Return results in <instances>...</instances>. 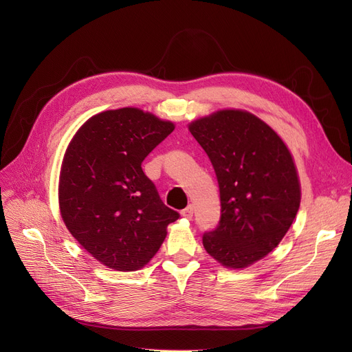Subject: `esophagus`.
<instances>
[{
	"instance_id": "esophagus-1",
	"label": "esophagus",
	"mask_w": 352,
	"mask_h": 352,
	"mask_svg": "<svg viewBox=\"0 0 352 352\" xmlns=\"http://www.w3.org/2000/svg\"><path fill=\"white\" fill-rule=\"evenodd\" d=\"M181 214H182V217H186V218L191 219V218H192V214H194V208H192V206H188L186 210H182V211H181Z\"/></svg>"
}]
</instances>
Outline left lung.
Returning <instances> with one entry per match:
<instances>
[{"label":"left lung","instance_id":"obj_1","mask_svg":"<svg viewBox=\"0 0 352 352\" xmlns=\"http://www.w3.org/2000/svg\"><path fill=\"white\" fill-rule=\"evenodd\" d=\"M214 166L221 199L218 227L206 232V251L226 268L263 260L294 223L301 184L283 138L245 109H219L188 124Z\"/></svg>","mask_w":352,"mask_h":352}]
</instances>
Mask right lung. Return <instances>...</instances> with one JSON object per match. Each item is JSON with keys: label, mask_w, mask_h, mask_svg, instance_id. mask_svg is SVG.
<instances>
[{"label": "right lung", "mask_w": 352, "mask_h": 352, "mask_svg": "<svg viewBox=\"0 0 352 352\" xmlns=\"http://www.w3.org/2000/svg\"><path fill=\"white\" fill-rule=\"evenodd\" d=\"M175 124L135 107L102 111L69 141L60 171L64 224L102 265L137 271L157 254L178 212L165 207L141 164Z\"/></svg>", "instance_id": "right-lung-1"}]
</instances>
